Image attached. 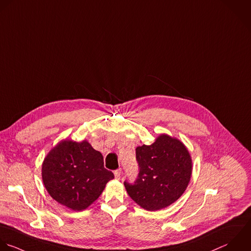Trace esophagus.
<instances>
[{
	"instance_id": "1",
	"label": "esophagus",
	"mask_w": 251,
	"mask_h": 251,
	"mask_svg": "<svg viewBox=\"0 0 251 251\" xmlns=\"http://www.w3.org/2000/svg\"><path fill=\"white\" fill-rule=\"evenodd\" d=\"M114 176L116 179H120V177H121V169L120 168L114 171Z\"/></svg>"
}]
</instances>
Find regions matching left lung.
Segmentation results:
<instances>
[{
    "mask_svg": "<svg viewBox=\"0 0 251 251\" xmlns=\"http://www.w3.org/2000/svg\"><path fill=\"white\" fill-rule=\"evenodd\" d=\"M140 172L134 184L124 183L129 197L142 208H165L185 193L193 172L187 147L177 138L160 134L150 145L136 149Z\"/></svg>",
    "mask_w": 251,
    "mask_h": 251,
    "instance_id": "obj_1",
    "label": "left lung"
}]
</instances>
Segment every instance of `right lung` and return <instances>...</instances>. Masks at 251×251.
I'll use <instances>...</instances> for the list:
<instances>
[{
  "label": "right lung",
  "mask_w": 251,
  "mask_h": 251,
  "mask_svg": "<svg viewBox=\"0 0 251 251\" xmlns=\"http://www.w3.org/2000/svg\"><path fill=\"white\" fill-rule=\"evenodd\" d=\"M113 178L103 166L102 154L87 140L60 141L42 164V179L49 195L74 211L88 208Z\"/></svg>",
  "instance_id": "right-lung-1"
}]
</instances>
